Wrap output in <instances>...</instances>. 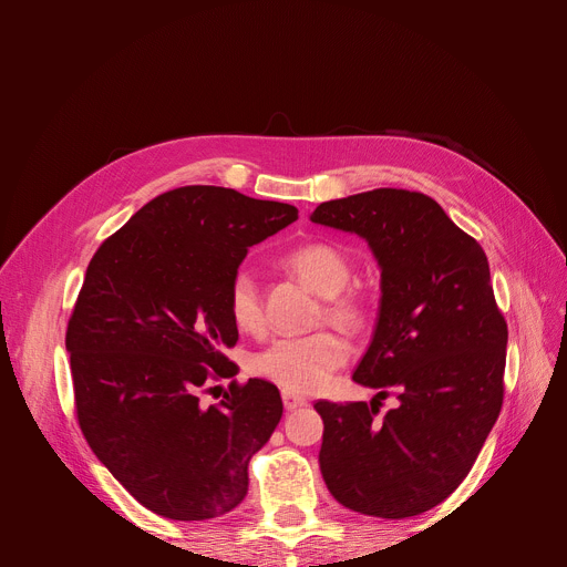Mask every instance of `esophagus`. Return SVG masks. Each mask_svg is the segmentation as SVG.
<instances>
[{
    "label": "esophagus",
    "instance_id": "obj_1",
    "mask_svg": "<svg viewBox=\"0 0 567 567\" xmlns=\"http://www.w3.org/2000/svg\"><path fill=\"white\" fill-rule=\"evenodd\" d=\"M282 404H285L287 411H296V409H301V406H308V400L303 395L291 393V391H282Z\"/></svg>",
    "mask_w": 567,
    "mask_h": 567
}]
</instances>
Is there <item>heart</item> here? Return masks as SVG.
Wrapping results in <instances>:
<instances>
[{"instance_id":"obj_1","label":"heart","mask_w":567,"mask_h":567,"mask_svg":"<svg viewBox=\"0 0 567 567\" xmlns=\"http://www.w3.org/2000/svg\"><path fill=\"white\" fill-rule=\"evenodd\" d=\"M291 271L312 291L329 299L326 315L340 326L359 321L361 308L351 296H342L351 278L347 257L329 244H306L287 255ZM229 317L236 329L257 331L261 326V301L255 276L248 268L236 271L229 282ZM349 359V344L331 331L303 338H278L252 359V372L291 393H317L331 383L336 370Z\"/></svg>"}]
</instances>
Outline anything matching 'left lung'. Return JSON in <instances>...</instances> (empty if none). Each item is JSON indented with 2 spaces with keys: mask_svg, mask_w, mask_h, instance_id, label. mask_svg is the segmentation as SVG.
I'll return each instance as SVG.
<instances>
[{
  "mask_svg": "<svg viewBox=\"0 0 567 567\" xmlns=\"http://www.w3.org/2000/svg\"><path fill=\"white\" fill-rule=\"evenodd\" d=\"M312 223L365 238L381 299L353 381L365 402H317L319 468L344 508L404 519L466 478L503 404L505 323L481 244L423 193L377 188L319 204ZM399 406L375 421L377 399Z\"/></svg>",
  "mask_w": 567,
  "mask_h": 567,
  "instance_id": "1",
  "label": "left lung"
}]
</instances>
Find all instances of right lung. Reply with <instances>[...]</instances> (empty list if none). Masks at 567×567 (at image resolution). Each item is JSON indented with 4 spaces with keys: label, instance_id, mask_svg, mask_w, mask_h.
<instances>
[{
    "label": "right lung",
    "instance_id": "1",
    "mask_svg": "<svg viewBox=\"0 0 567 567\" xmlns=\"http://www.w3.org/2000/svg\"><path fill=\"white\" fill-rule=\"evenodd\" d=\"M299 208L220 186L158 195L96 250L69 319L78 423L89 449L152 513L204 522L248 494V464L282 419L276 385L229 383L204 406L208 379L238 329L229 282L248 250Z\"/></svg>",
    "mask_w": 567,
    "mask_h": 567
}]
</instances>
